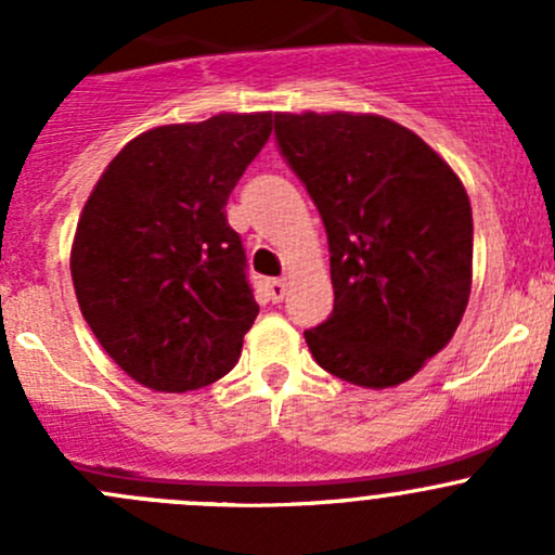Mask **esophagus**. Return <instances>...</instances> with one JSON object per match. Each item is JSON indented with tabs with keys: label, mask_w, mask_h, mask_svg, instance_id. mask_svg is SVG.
Wrapping results in <instances>:
<instances>
[{
	"label": "esophagus",
	"mask_w": 555,
	"mask_h": 555,
	"mask_svg": "<svg viewBox=\"0 0 555 555\" xmlns=\"http://www.w3.org/2000/svg\"><path fill=\"white\" fill-rule=\"evenodd\" d=\"M266 295H268V300H271V304H282L284 295H287V282H284V279H268Z\"/></svg>",
	"instance_id": "obj_1"
}]
</instances>
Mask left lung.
<instances>
[{
	"mask_svg": "<svg viewBox=\"0 0 555 555\" xmlns=\"http://www.w3.org/2000/svg\"><path fill=\"white\" fill-rule=\"evenodd\" d=\"M276 142L322 215L333 313L306 330L344 382L416 376L456 333L473 287V209L453 169L382 115L276 112Z\"/></svg>",
	"mask_w": 555,
	"mask_h": 555,
	"instance_id": "8db88e82",
	"label": "left lung"
}]
</instances>
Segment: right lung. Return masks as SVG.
I'll return each instance as SVG.
<instances>
[{"label": "right lung", "mask_w": 555, "mask_h": 555, "mask_svg": "<svg viewBox=\"0 0 555 555\" xmlns=\"http://www.w3.org/2000/svg\"><path fill=\"white\" fill-rule=\"evenodd\" d=\"M271 112L139 133L106 166L72 244L77 304L102 349L155 391L215 384L260 306L225 204L271 137Z\"/></svg>", "instance_id": "1"}]
</instances>
